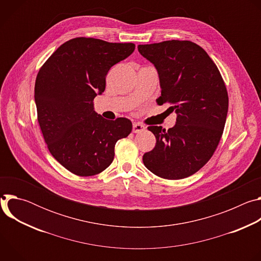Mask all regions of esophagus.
I'll use <instances>...</instances> for the list:
<instances>
[{
    "instance_id": "34e87169",
    "label": "esophagus",
    "mask_w": 261,
    "mask_h": 261,
    "mask_svg": "<svg viewBox=\"0 0 261 261\" xmlns=\"http://www.w3.org/2000/svg\"><path fill=\"white\" fill-rule=\"evenodd\" d=\"M145 130V127L139 123H134L133 124V132L134 133H141L142 131Z\"/></svg>"
}]
</instances>
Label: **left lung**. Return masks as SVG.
I'll return each instance as SVG.
<instances>
[{
    "mask_svg": "<svg viewBox=\"0 0 261 261\" xmlns=\"http://www.w3.org/2000/svg\"><path fill=\"white\" fill-rule=\"evenodd\" d=\"M137 48L157 69L158 104L169 103L176 114V124L168 130L147 127L156 145L143 155V164L166 179L190 176L211 159L223 134L228 111L225 84L205 50L191 41L168 40Z\"/></svg>",
    "mask_w": 261,
    "mask_h": 261,
    "instance_id": "8db88e82",
    "label": "left lung"
}]
</instances>
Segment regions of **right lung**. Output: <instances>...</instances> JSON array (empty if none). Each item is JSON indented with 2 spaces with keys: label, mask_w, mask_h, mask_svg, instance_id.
Returning <instances> with one entry per match:
<instances>
[{
  "label": "right lung",
  "mask_w": 261,
  "mask_h": 261,
  "mask_svg": "<svg viewBox=\"0 0 261 261\" xmlns=\"http://www.w3.org/2000/svg\"><path fill=\"white\" fill-rule=\"evenodd\" d=\"M133 43L71 39L40 68L35 102L44 140L54 158L72 173L91 176L106 169L115 145L132 131L126 118L109 121L94 110V98L105 90L109 69L128 58Z\"/></svg>",
  "instance_id": "right-lung-1"
}]
</instances>
